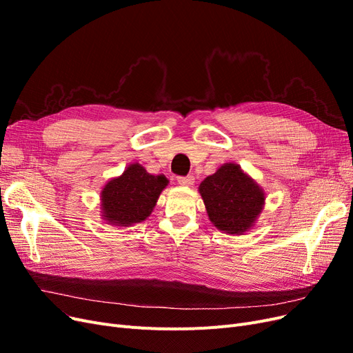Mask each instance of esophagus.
Wrapping results in <instances>:
<instances>
[{"mask_svg": "<svg viewBox=\"0 0 353 353\" xmlns=\"http://www.w3.org/2000/svg\"><path fill=\"white\" fill-rule=\"evenodd\" d=\"M176 181H178L179 185H184V187H191V185L194 184V178L191 176V175H188V176H179Z\"/></svg>", "mask_w": 353, "mask_h": 353, "instance_id": "esophagus-1", "label": "esophagus"}]
</instances>
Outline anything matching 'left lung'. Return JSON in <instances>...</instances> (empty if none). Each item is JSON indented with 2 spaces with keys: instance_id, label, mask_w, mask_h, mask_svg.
<instances>
[{
  "instance_id": "1",
  "label": "left lung",
  "mask_w": 353,
  "mask_h": 353,
  "mask_svg": "<svg viewBox=\"0 0 353 353\" xmlns=\"http://www.w3.org/2000/svg\"><path fill=\"white\" fill-rule=\"evenodd\" d=\"M209 221L228 236H241L256 225L265 191L240 165L228 162L199 185Z\"/></svg>"
}]
</instances>
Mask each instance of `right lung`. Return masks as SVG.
<instances>
[{"instance_id":"1","label":"right lung","mask_w":353,"mask_h":353,"mask_svg":"<svg viewBox=\"0 0 353 353\" xmlns=\"http://www.w3.org/2000/svg\"><path fill=\"white\" fill-rule=\"evenodd\" d=\"M168 184L165 175L148 174L140 163L128 165L122 175L109 179L101 188V219L119 228L145 221Z\"/></svg>"}]
</instances>
